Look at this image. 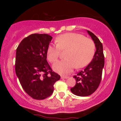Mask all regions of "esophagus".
I'll return each mask as SVG.
<instances>
[{"label": "esophagus", "instance_id": "esophagus-1", "mask_svg": "<svg viewBox=\"0 0 121 121\" xmlns=\"http://www.w3.org/2000/svg\"><path fill=\"white\" fill-rule=\"evenodd\" d=\"M69 77V76H65V75H62V76H61V78L62 79H66V78H68Z\"/></svg>", "mask_w": 121, "mask_h": 121}]
</instances>
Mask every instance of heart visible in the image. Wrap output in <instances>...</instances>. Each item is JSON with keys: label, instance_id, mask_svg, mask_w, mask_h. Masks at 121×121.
I'll return each mask as SVG.
<instances>
[{"label": "heart", "instance_id": "b5f03b06", "mask_svg": "<svg viewBox=\"0 0 121 121\" xmlns=\"http://www.w3.org/2000/svg\"><path fill=\"white\" fill-rule=\"evenodd\" d=\"M56 45H49L47 50L48 61L55 63L57 61L60 51H65L66 59L56 62L53 65L55 71L60 73H68L76 67L81 68L87 65L93 58L95 45L91 39L76 33L61 35L55 40Z\"/></svg>", "mask_w": 121, "mask_h": 121}]
</instances>
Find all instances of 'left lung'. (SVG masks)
Segmentation results:
<instances>
[{"label": "left lung", "mask_w": 121, "mask_h": 121, "mask_svg": "<svg viewBox=\"0 0 121 121\" xmlns=\"http://www.w3.org/2000/svg\"><path fill=\"white\" fill-rule=\"evenodd\" d=\"M87 32L94 41L96 51L91 63L84 70L73 76L76 79V85L70 89L73 94L81 97L91 95L97 89L100 84L105 64L102 43L91 32Z\"/></svg>", "instance_id": "8db88e82"}]
</instances>
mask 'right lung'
I'll return each instance as SVG.
<instances>
[{
  "instance_id": "add662e5",
  "label": "right lung",
  "mask_w": 121,
  "mask_h": 121,
  "mask_svg": "<svg viewBox=\"0 0 121 121\" xmlns=\"http://www.w3.org/2000/svg\"><path fill=\"white\" fill-rule=\"evenodd\" d=\"M52 37L34 34L21 41L16 52L15 72L22 87L35 99L52 95L60 76L52 71L47 61V50Z\"/></svg>"
}]
</instances>
